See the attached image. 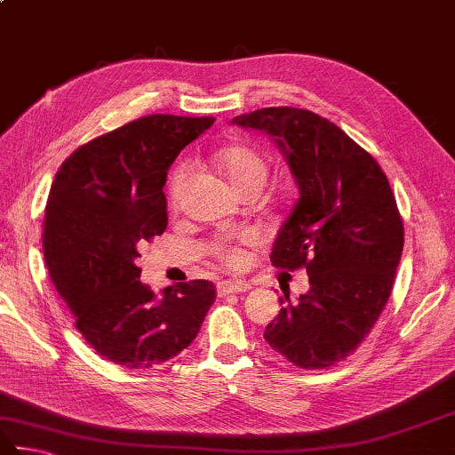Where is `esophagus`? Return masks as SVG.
<instances>
[{
	"label": "esophagus",
	"mask_w": 455,
	"mask_h": 455,
	"mask_svg": "<svg viewBox=\"0 0 455 455\" xmlns=\"http://www.w3.org/2000/svg\"><path fill=\"white\" fill-rule=\"evenodd\" d=\"M249 284L246 283H235V280H222V283L217 284V294L219 296H227V294H238V292H246L249 291Z\"/></svg>",
	"instance_id": "34e87169"
}]
</instances>
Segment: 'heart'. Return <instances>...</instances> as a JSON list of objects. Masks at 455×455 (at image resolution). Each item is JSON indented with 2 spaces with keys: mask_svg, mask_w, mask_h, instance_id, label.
I'll return each instance as SVG.
<instances>
[{
  "mask_svg": "<svg viewBox=\"0 0 455 455\" xmlns=\"http://www.w3.org/2000/svg\"><path fill=\"white\" fill-rule=\"evenodd\" d=\"M212 161L219 171L228 179V183L235 187L236 193H243L251 187H264L268 179V163L264 156L249 145H227L219 148L212 155ZM191 177V167L187 163H180L175 167L169 180V201L172 206H179L183 201L185 188ZM252 236L243 233L236 236V241H219L212 246V252L217 259L230 268H238L246 262V252L243 244L251 243Z\"/></svg>",
  "mask_w": 455,
  "mask_h": 455,
  "instance_id": "obj_1",
  "label": "heart"
}]
</instances>
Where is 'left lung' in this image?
Here are the masks:
<instances>
[{"instance_id": "left-lung-1", "label": "left lung", "mask_w": 455, "mask_h": 455, "mask_svg": "<svg viewBox=\"0 0 455 455\" xmlns=\"http://www.w3.org/2000/svg\"><path fill=\"white\" fill-rule=\"evenodd\" d=\"M233 125L275 139L300 188L270 262L307 270L310 291L299 302L280 296L264 340L299 368L332 366L358 348L392 294L403 249L392 187L374 156L312 111L264 107Z\"/></svg>"}]
</instances>
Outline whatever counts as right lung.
<instances>
[{"label": "right lung", "instance_id": "1", "mask_svg": "<svg viewBox=\"0 0 455 455\" xmlns=\"http://www.w3.org/2000/svg\"><path fill=\"white\" fill-rule=\"evenodd\" d=\"M214 117L147 115L81 145L57 171L45 204L44 254L76 328L99 356L131 370L159 366L199 334L217 299L209 280L155 296L139 244L167 228V171Z\"/></svg>", "mask_w": 455, "mask_h": 455}]
</instances>
